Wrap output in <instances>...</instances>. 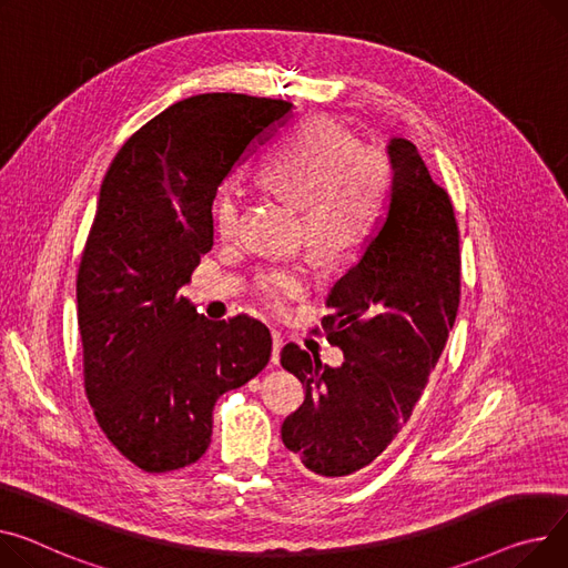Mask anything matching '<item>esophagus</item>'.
<instances>
[{
  "instance_id": "1",
  "label": "esophagus",
  "mask_w": 568,
  "mask_h": 568,
  "mask_svg": "<svg viewBox=\"0 0 568 568\" xmlns=\"http://www.w3.org/2000/svg\"><path fill=\"white\" fill-rule=\"evenodd\" d=\"M283 335L281 333H272V363L274 365H278V361H281V349H283Z\"/></svg>"
}]
</instances>
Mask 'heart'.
<instances>
[{"mask_svg": "<svg viewBox=\"0 0 568 568\" xmlns=\"http://www.w3.org/2000/svg\"><path fill=\"white\" fill-rule=\"evenodd\" d=\"M272 194L304 207L308 246L337 257L361 246L379 216L390 182V158L382 148L356 145L354 134L331 119L301 123L257 171ZM214 225L223 240H237L244 205L231 189L214 201ZM308 290L301 267H270L257 274L255 292L270 308H283Z\"/></svg>", "mask_w": 568, "mask_h": 568, "instance_id": "heart-1", "label": "heart"}]
</instances>
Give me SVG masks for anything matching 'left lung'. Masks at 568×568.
Here are the masks:
<instances>
[{
	"label": "left lung",
	"instance_id": "8db88e82",
	"mask_svg": "<svg viewBox=\"0 0 568 568\" xmlns=\"http://www.w3.org/2000/svg\"><path fill=\"white\" fill-rule=\"evenodd\" d=\"M393 186L379 229L339 278L322 320L326 337L345 354L322 365L290 343L281 363L306 388L281 436L320 477H345L369 466L410 418L462 296V253L455 207L420 153L390 139Z\"/></svg>",
	"mask_w": 568,
	"mask_h": 568
}]
</instances>
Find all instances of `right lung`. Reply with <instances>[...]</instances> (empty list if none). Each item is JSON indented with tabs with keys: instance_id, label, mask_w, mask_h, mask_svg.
Returning a JSON list of instances; mask_svg holds the SVG:
<instances>
[{
	"instance_id": "obj_1",
	"label": "right lung",
	"mask_w": 568,
	"mask_h": 568,
	"mask_svg": "<svg viewBox=\"0 0 568 568\" xmlns=\"http://www.w3.org/2000/svg\"><path fill=\"white\" fill-rule=\"evenodd\" d=\"M292 104L242 93L180 100L113 158L78 272L84 388L95 420L145 473L196 464L216 399L272 356L262 322H212L180 290L214 244L216 189Z\"/></svg>"
}]
</instances>
